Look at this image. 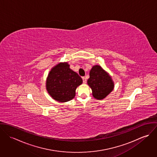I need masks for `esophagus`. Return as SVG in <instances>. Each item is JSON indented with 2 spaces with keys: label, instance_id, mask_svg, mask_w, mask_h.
<instances>
[{
  "label": "esophagus",
  "instance_id": "obj_1",
  "mask_svg": "<svg viewBox=\"0 0 157 157\" xmlns=\"http://www.w3.org/2000/svg\"><path fill=\"white\" fill-rule=\"evenodd\" d=\"M82 79H83V83H84V84H86V78L85 77H82Z\"/></svg>",
  "mask_w": 157,
  "mask_h": 157
}]
</instances>
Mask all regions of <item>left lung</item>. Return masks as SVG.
I'll list each match as a JSON object with an SVG mask.
<instances>
[{
	"label": "left lung",
	"instance_id": "obj_1",
	"mask_svg": "<svg viewBox=\"0 0 157 157\" xmlns=\"http://www.w3.org/2000/svg\"><path fill=\"white\" fill-rule=\"evenodd\" d=\"M88 85L92 90L93 97L97 100L105 98L114 88L111 76L99 65H95L90 69Z\"/></svg>",
	"mask_w": 157,
	"mask_h": 157
}]
</instances>
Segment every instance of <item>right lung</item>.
Returning a JSON list of instances; mask_svg holds the SVG:
<instances>
[{
  "label": "right lung",
  "mask_w": 157,
  "mask_h": 157,
  "mask_svg": "<svg viewBox=\"0 0 157 157\" xmlns=\"http://www.w3.org/2000/svg\"><path fill=\"white\" fill-rule=\"evenodd\" d=\"M83 83L77 73L69 68L67 62L60 63L48 74L46 87L48 94L55 100L67 102L75 95L77 88Z\"/></svg>",
  "instance_id": "obj_1"
}]
</instances>
